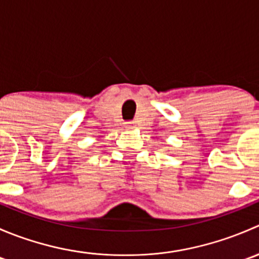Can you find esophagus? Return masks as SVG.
<instances>
[{"label":"esophagus","instance_id":"obj_1","mask_svg":"<svg viewBox=\"0 0 259 259\" xmlns=\"http://www.w3.org/2000/svg\"><path fill=\"white\" fill-rule=\"evenodd\" d=\"M124 125L126 129H133V127L135 126V122L134 121H125Z\"/></svg>","mask_w":259,"mask_h":259}]
</instances>
